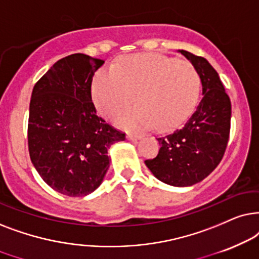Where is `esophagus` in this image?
<instances>
[{"label": "esophagus", "mask_w": 259, "mask_h": 259, "mask_svg": "<svg viewBox=\"0 0 259 259\" xmlns=\"http://www.w3.org/2000/svg\"><path fill=\"white\" fill-rule=\"evenodd\" d=\"M126 139L130 140V141H139L141 139V136L140 135H135V134H127Z\"/></svg>", "instance_id": "1"}]
</instances>
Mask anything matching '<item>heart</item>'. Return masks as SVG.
<instances>
[{"mask_svg":"<svg viewBox=\"0 0 259 259\" xmlns=\"http://www.w3.org/2000/svg\"><path fill=\"white\" fill-rule=\"evenodd\" d=\"M200 86L199 72L187 60L135 54L99 71L92 84V97L98 111L111 117L129 105L136 95L139 104L120 112L115 122L135 132L149 129L154 123L167 129L192 111Z\"/></svg>","mask_w":259,"mask_h":259,"instance_id":"heart-1","label":"heart"}]
</instances>
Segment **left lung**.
<instances>
[{
  "label": "left lung",
  "instance_id": "1",
  "mask_svg": "<svg viewBox=\"0 0 259 259\" xmlns=\"http://www.w3.org/2000/svg\"><path fill=\"white\" fill-rule=\"evenodd\" d=\"M198 70L202 98L184 125L157 137L160 150L144 163L164 184L188 187L208 177L222 161L230 136L231 101L205 58L179 50Z\"/></svg>",
  "mask_w": 259,
  "mask_h": 259
}]
</instances>
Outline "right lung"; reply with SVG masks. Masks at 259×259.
Here are the masks:
<instances>
[{"label":"right lung","instance_id":"1","mask_svg":"<svg viewBox=\"0 0 259 259\" xmlns=\"http://www.w3.org/2000/svg\"><path fill=\"white\" fill-rule=\"evenodd\" d=\"M104 60L75 53L58 60L34 86L28 149L42 180L67 196L95 192L110 167V146L125 140L98 117L92 102L95 72Z\"/></svg>","mask_w":259,"mask_h":259}]
</instances>
